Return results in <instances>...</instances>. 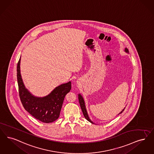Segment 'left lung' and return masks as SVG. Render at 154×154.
<instances>
[{"instance_id": "obj_1", "label": "left lung", "mask_w": 154, "mask_h": 154, "mask_svg": "<svg viewBox=\"0 0 154 154\" xmlns=\"http://www.w3.org/2000/svg\"><path fill=\"white\" fill-rule=\"evenodd\" d=\"M125 51L126 53H129V50H128V49L127 48H125ZM78 96H79V103H80V106H81V110H82V113H83V115H84V117H85V118L88 121H89V122H91V123H92V124H94V123H93L92 122L91 120V119H89V116H88V113H87V111H86V107H85V102H84V100L83 97H82V96H81L80 94H79L78 95ZM125 108H124L123 110H122V111H121V112L119 113V114L122 113L123 111H124V110L125 109Z\"/></svg>"}]
</instances>
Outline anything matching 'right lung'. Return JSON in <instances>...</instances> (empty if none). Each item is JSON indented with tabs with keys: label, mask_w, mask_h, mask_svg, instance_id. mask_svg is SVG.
Here are the masks:
<instances>
[{
	"label": "right lung",
	"mask_w": 154,
	"mask_h": 154,
	"mask_svg": "<svg viewBox=\"0 0 154 154\" xmlns=\"http://www.w3.org/2000/svg\"><path fill=\"white\" fill-rule=\"evenodd\" d=\"M20 58L17 64V80L19 97L25 110L43 123L54 122L60 116L66 94L72 89L71 82L56 87L45 97H35L25 88L20 72Z\"/></svg>",
	"instance_id": "add662e5"
}]
</instances>
